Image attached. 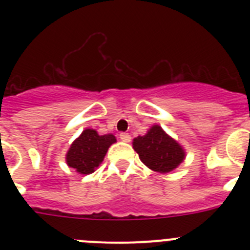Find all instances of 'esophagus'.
<instances>
[{
    "label": "esophagus",
    "mask_w": 250,
    "mask_h": 250,
    "mask_svg": "<svg viewBox=\"0 0 250 250\" xmlns=\"http://www.w3.org/2000/svg\"><path fill=\"white\" fill-rule=\"evenodd\" d=\"M120 139L124 141V143H130V140H131V136H130L127 132H121Z\"/></svg>",
    "instance_id": "obj_1"
}]
</instances>
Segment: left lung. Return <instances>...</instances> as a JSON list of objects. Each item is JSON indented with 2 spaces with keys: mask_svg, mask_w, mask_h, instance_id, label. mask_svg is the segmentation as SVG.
I'll return each instance as SVG.
<instances>
[{
  "mask_svg": "<svg viewBox=\"0 0 250 250\" xmlns=\"http://www.w3.org/2000/svg\"><path fill=\"white\" fill-rule=\"evenodd\" d=\"M132 149L149 169L161 174L175 170L187 156L184 147L160 125H152L145 135L134 139Z\"/></svg>",
  "mask_w": 250,
  "mask_h": 250,
  "instance_id": "8db88e82",
  "label": "left lung"
}]
</instances>
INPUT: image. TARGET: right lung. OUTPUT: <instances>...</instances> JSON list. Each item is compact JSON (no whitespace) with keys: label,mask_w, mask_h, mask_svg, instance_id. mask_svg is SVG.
Wrapping results in <instances>:
<instances>
[{"label":"right lung","mask_w":250,"mask_h":250,"mask_svg":"<svg viewBox=\"0 0 250 250\" xmlns=\"http://www.w3.org/2000/svg\"><path fill=\"white\" fill-rule=\"evenodd\" d=\"M115 143L116 138L112 134L100 135L96 130L85 129L70 145L65 156L66 164L83 175L94 173Z\"/></svg>","instance_id":"1"}]
</instances>
